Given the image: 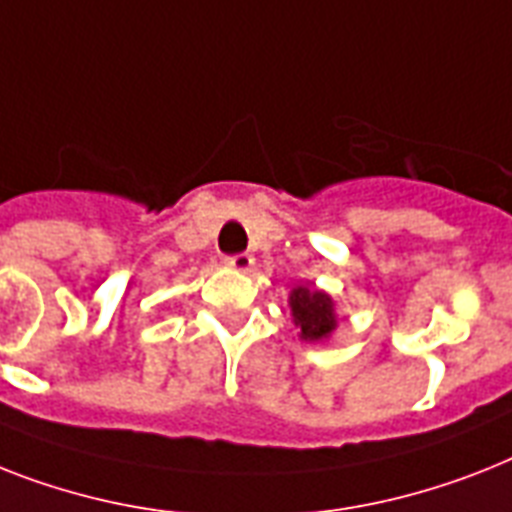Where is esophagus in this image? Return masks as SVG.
Returning <instances> with one entry per match:
<instances>
[{
    "instance_id": "1",
    "label": "esophagus",
    "mask_w": 512,
    "mask_h": 512,
    "mask_svg": "<svg viewBox=\"0 0 512 512\" xmlns=\"http://www.w3.org/2000/svg\"><path fill=\"white\" fill-rule=\"evenodd\" d=\"M226 265L228 268H234V270H242V273H247L252 265H255V257L249 255V252H239V255H228L226 257Z\"/></svg>"
}]
</instances>
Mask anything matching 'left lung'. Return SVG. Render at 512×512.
<instances>
[{
  "label": "left lung",
  "mask_w": 512,
  "mask_h": 512,
  "mask_svg": "<svg viewBox=\"0 0 512 512\" xmlns=\"http://www.w3.org/2000/svg\"><path fill=\"white\" fill-rule=\"evenodd\" d=\"M289 305H292L294 323L302 328V339L307 342H318L334 331V302L328 294L318 292L313 286H297L289 297Z\"/></svg>",
  "instance_id": "left-lung-1"
}]
</instances>
